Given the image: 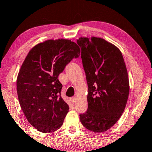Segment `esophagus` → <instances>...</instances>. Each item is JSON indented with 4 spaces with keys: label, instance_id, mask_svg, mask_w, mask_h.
I'll use <instances>...</instances> for the list:
<instances>
[{
    "label": "esophagus",
    "instance_id": "1",
    "mask_svg": "<svg viewBox=\"0 0 152 152\" xmlns=\"http://www.w3.org/2000/svg\"><path fill=\"white\" fill-rule=\"evenodd\" d=\"M70 101H71V102L72 104H74L76 102V98L75 97H71V98H70Z\"/></svg>",
    "mask_w": 152,
    "mask_h": 152
}]
</instances>
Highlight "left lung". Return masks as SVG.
Segmentation results:
<instances>
[{"label": "left lung", "mask_w": 152, "mask_h": 152, "mask_svg": "<svg viewBox=\"0 0 152 152\" xmlns=\"http://www.w3.org/2000/svg\"><path fill=\"white\" fill-rule=\"evenodd\" d=\"M88 84V109L80 115L87 129L104 132L121 117L129 93L127 70L120 50L104 39L77 41Z\"/></svg>", "instance_id": "8db88e82"}]
</instances>
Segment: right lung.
<instances>
[{
	"label": "right lung",
	"instance_id": "add662e5",
	"mask_svg": "<svg viewBox=\"0 0 152 152\" xmlns=\"http://www.w3.org/2000/svg\"><path fill=\"white\" fill-rule=\"evenodd\" d=\"M80 49L67 39L48 40L31 49L23 63L16 90L28 122L42 133H52L63 124L69 107L61 96L59 75Z\"/></svg>",
	"mask_w": 152,
	"mask_h": 152
}]
</instances>
